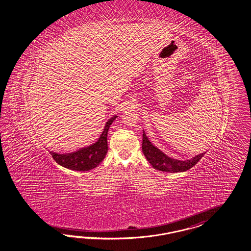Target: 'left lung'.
Returning <instances> with one entry per match:
<instances>
[{
  "label": "left lung",
  "instance_id": "obj_1",
  "mask_svg": "<svg viewBox=\"0 0 251 251\" xmlns=\"http://www.w3.org/2000/svg\"><path fill=\"white\" fill-rule=\"evenodd\" d=\"M142 147H143V154L146 157L147 161L152 165L153 168L162 172L178 173V172L187 171L193 166H195L204 155V152H203L186 161L172 159L166 154H164L162 151L153 146V144L148 140L144 130H143Z\"/></svg>",
  "mask_w": 251,
  "mask_h": 251
}]
</instances>
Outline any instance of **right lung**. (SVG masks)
Returning a JSON list of instances; mask_svg holds the SVG:
<instances>
[{"instance_id": "obj_1", "label": "right lung", "mask_w": 251, "mask_h": 251, "mask_svg": "<svg viewBox=\"0 0 251 251\" xmlns=\"http://www.w3.org/2000/svg\"><path fill=\"white\" fill-rule=\"evenodd\" d=\"M116 118L117 116H114L108 120L101 135L94 144L68 154H59L53 151H50V154L56 163L68 169L85 172L95 168L101 163L107 154L108 129Z\"/></svg>"}]
</instances>
